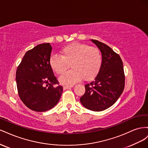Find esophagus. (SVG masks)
<instances>
[{"label":"esophagus","mask_w":148,"mask_h":148,"mask_svg":"<svg viewBox=\"0 0 148 148\" xmlns=\"http://www.w3.org/2000/svg\"><path fill=\"white\" fill-rule=\"evenodd\" d=\"M73 86H64V90H66V89H70L71 88H72Z\"/></svg>","instance_id":"1"}]
</instances>
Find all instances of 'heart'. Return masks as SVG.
<instances>
[{
    "mask_svg": "<svg viewBox=\"0 0 148 148\" xmlns=\"http://www.w3.org/2000/svg\"><path fill=\"white\" fill-rule=\"evenodd\" d=\"M102 64V56L95 47L81 43H73L62 49L60 56H51L49 65L58 75L71 70L59 78L60 83L71 85L82 78L85 81L92 79L99 73Z\"/></svg>",
    "mask_w": 148,
    "mask_h": 148,
    "instance_id": "b5f03b06",
    "label": "heart"
}]
</instances>
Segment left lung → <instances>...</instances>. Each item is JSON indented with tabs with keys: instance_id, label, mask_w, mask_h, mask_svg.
Listing matches in <instances>:
<instances>
[{
	"instance_id": "obj_1",
	"label": "left lung",
	"mask_w": 148,
	"mask_h": 148,
	"mask_svg": "<svg viewBox=\"0 0 148 148\" xmlns=\"http://www.w3.org/2000/svg\"><path fill=\"white\" fill-rule=\"evenodd\" d=\"M102 53L99 73L91 83L85 84V92L80 102L86 109L99 112L112 106L122 95L125 87L123 62L120 56L109 46L91 39Z\"/></svg>"
}]
</instances>
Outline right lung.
Instances as JSON below:
<instances>
[{
  "label": "right lung",
  "instance_id": "1",
  "mask_svg": "<svg viewBox=\"0 0 148 148\" xmlns=\"http://www.w3.org/2000/svg\"><path fill=\"white\" fill-rule=\"evenodd\" d=\"M52 46L39 44L25 53L16 71L18 92L24 104L36 112H45L59 101L63 87L49 65Z\"/></svg>",
  "mask_w": 148,
  "mask_h": 148
}]
</instances>
